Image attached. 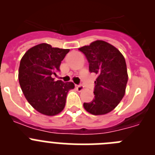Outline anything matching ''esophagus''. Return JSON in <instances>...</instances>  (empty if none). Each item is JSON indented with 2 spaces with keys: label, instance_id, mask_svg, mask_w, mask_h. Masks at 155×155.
Listing matches in <instances>:
<instances>
[{
  "label": "esophagus",
  "instance_id": "esophagus-1",
  "mask_svg": "<svg viewBox=\"0 0 155 155\" xmlns=\"http://www.w3.org/2000/svg\"><path fill=\"white\" fill-rule=\"evenodd\" d=\"M76 88L78 91H81L84 90V86L82 84H78V85H76Z\"/></svg>",
  "mask_w": 155,
  "mask_h": 155
}]
</instances>
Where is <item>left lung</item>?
I'll return each instance as SVG.
<instances>
[{
    "instance_id": "1",
    "label": "left lung",
    "mask_w": 155,
    "mask_h": 155,
    "mask_svg": "<svg viewBox=\"0 0 155 155\" xmlns=\"http://www.w3.org/2000/svg\"><path fill=\"white\" fill-rule=\"evenodd\" d=\"M89 63V71L98 75L94 81V98L84 102L85 110L93 115H104L118 105L125 94L128 81L127 64L122 53L113 45L96 40L79 48Z\"/></svg>"
}]
</instances>
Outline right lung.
Listing matches in <instances>:
<instances>
[{
  "label": "right lung",
  "instance_id": "add662e5",
  "mask_svg": "<svg viewBox=\"0 0 155 155\" xmlns=\"http://www.w3.org/2000/svg\"><path fill=\"white\" fill-rule=\"evenodd\" d=\"M68 49L52 47L46 43L36 45L25 53L20 61L18 81L28 103L46 116H55L64 109L73 82L57 81L52 78L60 71L61 61Z\"/></svg>",
  "mask_w": 155,
  "mask_h": 155
}]
</instances>
